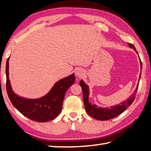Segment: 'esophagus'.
I'll return each mask as SVG.
<instances>
[{"instance_id":"esophagus-1","label":"esophagus","mask_w":151,"mask_h":151,"mask_svg":"<svg viewBox=\"0 0 151 151\" xmlns=\"http://www.w3.org/2000/svg\"><path fill=\"white\" fill-rule=\"evenodd\" d=\"M84 75V70L81 68H78L76 69L75 70V75L76 77H81L83 75Z\"/></svg>"}]
</instances>
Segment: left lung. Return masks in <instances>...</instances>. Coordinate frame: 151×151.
Masks as SVG:
<instances>
[{
	"label": "left lung",
	"mask_w": 151,
	"mask_h": 151,
	"mask_svg": "<svg viewBox=\"0 0 151 151\" xmlns=\"http://www.w3.org/2000/svg\"><path fill=\"white\" fill-rule=\"evenodd\" d=\"M129 46L133 49L136 51V53L138 54L136 51V49L135 47H134L132 44L128 43ZM140 61V66L141 69H142V63L141 62V60L139 58ZM141 75H142V70L139 74V79H138V83L136 86V88L135 91H134V93L128 98L126 100L121 102L120 104H116L114 106H111L110 107H100L97 106L96 104H91V102L89 101V88L88 85H87L84 82L83 80H81L80 82V85H81V88L82 89L83 92V101H84V107L86 109V111L88 114L89 115H90L91 117H93L96 119L100 120V121H106L111 119L112 118H114L117 115H120L121 113H123L124 111H125L127 109V108L130 106L132 104L133 101L135 99V95L136 92L137 91V88H138L139 86V82L140 81Z\"/></svg>",
	"instance_id": "obj_1"
}]
</instances>
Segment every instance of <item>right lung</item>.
Listing matches in <instances>:
<instances>
[{
    "label": "right lung",
    "mask_w": 151,
    "mask_h": 151,
    "mask_svg": "<svg viewBox=\"0 0 151 151\" xmlns=\"http://www.w3.org/2000/svg\"><path fill=\"white\" fill-rule=\"evenodd\" d=\"M9 60L6 62V90L14 106L31 120L41 123L55 119L62 110V104L67 89L75 82V74L56 82L46 95L37 99L25 98L16 94L9 78Z\"/></svg>",
    "instance_id": "1"
}]
</instances>
